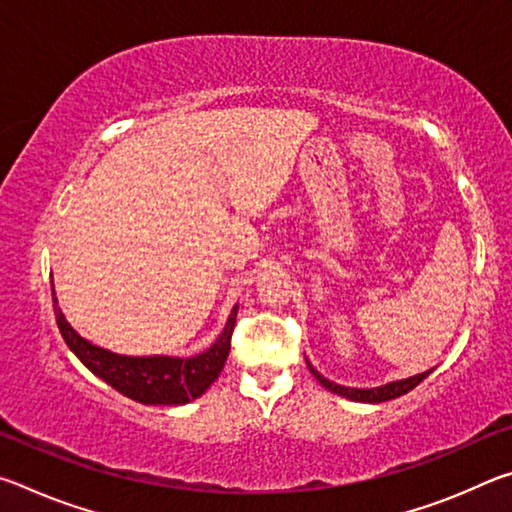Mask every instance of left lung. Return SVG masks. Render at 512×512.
I'll return each instance as SVG.
<instances>
[{"label": "left lung", "instance_id": "obj_1", "mask_svg": "<svg viewBox=\"0 0 512 512\" xmlns=\"http://www.w3.org/2000/svg\"><path fill=\"white\" fill-rule=\"evenodd\" d=\"M307 366L311 370V375H314L320 384H323L327 391H332L341 397H348L352 402H368V404H379V402H388V400H395V397H400L404 393L413 391L415 386L420 384V381L429 375L431 370L427 372H420V375H413L409 379H400V381H391V384H384V386H377V388H350V386H341V384H334V381L325 379L320 372L311 366L307 361Z\"/></svg>", "mask_w": 512, "mask_h": 512}]
</instances>
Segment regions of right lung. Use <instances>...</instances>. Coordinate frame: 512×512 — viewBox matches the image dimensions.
<instances>
[{"label": "right lung", "mask_w": 512, "mask_h": 512, "mask_svg": "<svg viewBox=\"0 0 512 512\" xmlns=\"http://www.w3.org/2000/svg\"><path fill=\"white\" fill-rule=\"evenodd\" d=\"M237 305L232 307L228 323H225L219 339L196 357L180 359V357H126V354H115L103 350L99 345L85 341L76 329L67 323L63 311L58 307L54 293V311L60 334L81 363L92 375L110 384L121 395L131 397L140 404H162V406H178L187 404L201 397L207 388L219 379L230 352L232 329L237 323Z\"/></svg>", "instance_id": "obj_1"}]
</instances>
